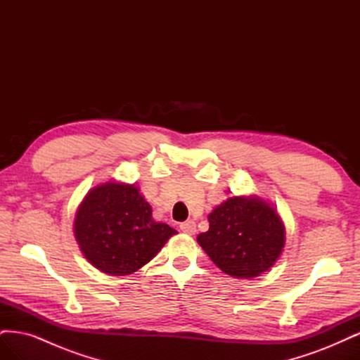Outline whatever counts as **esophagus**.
Segmentation results:
<instances>
[{"instance_id":"1","label":"esophagus","mask_w":360,"mask_h":360,"mask_svg":"<svg viewBox=\"0 0 360 360\" xmlns=\"http://www.w3.org/2000/svg\"><path fill=\"white\" fill-rule=\"evenodd\" d=\"M180 230L183 233L192 236V234H195V231H197V224H195L193 221H186V222L180 224Z\"/></svg>"}]
</instances>
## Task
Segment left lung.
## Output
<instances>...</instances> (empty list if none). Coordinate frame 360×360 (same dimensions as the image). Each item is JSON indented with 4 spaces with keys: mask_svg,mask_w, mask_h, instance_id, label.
I'll list each match as a JSON object with an SVG mask.
<instances>
[{
    "mask_svg": "<svg viewBox=\"0 0 360 360\" xmlns=\"http://www.w3.org/2000/svg\"><path fill=\"white\" fill-rule=\"evenodd\" d=\"M209 231L197 240L230 276H259L284 250V224L274 207L255 195L228 198L209 214Z\"/></svg>",
    "mask_w": 360,
    "mask_h": 360,
    "instance_id": "8db88e82",
    "label": "left lung"
}]
</instances>
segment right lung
Returning a JSON list of instances; mask_svg holds the SVG:
<instances>
[{
  "label": "right lung",
  "mask_w": 360,
  "mask_h": 360,
  "mask_svg": "<svg viewBox=\"0 0 360 360\" xmlns=\"http://www.w3.org/2000/svg\"><path fill=\"white\" fill-rule=\"evenodd\" d=\"M73 233L84 257L106 275H130L153 259L177 231L156 222L135 184L106 181L78 207Z\"/></svg>",
  "instance_id": "obj_1"
}]
</instances>
